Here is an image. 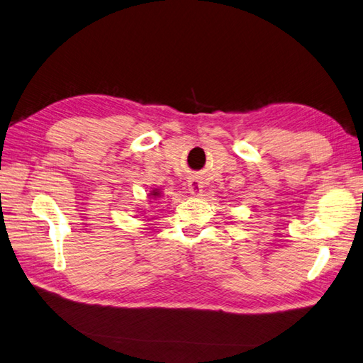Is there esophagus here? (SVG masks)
Segmentation results:
<instances>
[{"mask_svg":"<svg viewBox=\"0 0 363 363\" xmlns=\"http://www.w3.org/2000/svg\"><path fill=\"white\" fill-rule=\"evenodd\" d=\"M189 190L193 196H199L202 191V182L198 178H190L189 181Z\"/></svg>","mask_w":363,"mask_h":363,"instance_id":"esophagus-1","label":"esophagus"}]
</instances>
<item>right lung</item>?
<instances>
[{"label": "right lung", "mask_w": 363, "mask_h": 363, "mask_svg": "<svg viewBox=\"0 0 363 363\" xmlns=\"http://www.w3.org/2000/svg\"><path fill=\"white\" fill-rule=\"evenodd\" d=\"M151 195H153V196H157V195H159V193H157V191H153V193H151Z\"/></svg>", "instance_id": "add662e5"}]
</instances>
